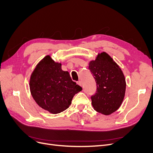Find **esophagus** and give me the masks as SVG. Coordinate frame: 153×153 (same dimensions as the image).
Masks as SVG:
<instances>
[{
  "label": "esophagus",
  "instance_id": "obj_1",
  "mask_svg": "<svg viewBox=\"0 0 153 153\" xmlns=\"http://www.w3.org/2000/svg\"><path fill=\"white\" fill-rule=\"evenodd\" d=\"M77 84H79V85L81 86H82V82H81V81H77Z\"/></svg>",
  "mask_w": 153,
  "mask_h": 153
}]
</instances>
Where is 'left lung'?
<instances>
[{"mask_svg":"<svg viewBox=\"0 0 153 153\" xmlns=\"http://www.w3.org/2000/svg\"><path fill=\"white\" fill-rule=\"evenodd\" d=\"M89 69L97 83V91L91 97L93 108L101 114L110 115L119 108L125 97L123 74L105 52L99 53L95 60L89 62Z\"/></svg>","mask_w":153,"mask_h":153,"instance_id":"obj_1","label":"left lung"}]
</instances>
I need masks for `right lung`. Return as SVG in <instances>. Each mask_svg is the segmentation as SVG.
<instances>
[{"mask_svg":"<svg viewBox=\"0 0 153 153\" xmlns=\"http://www.w3.org/2000/svg\"><path fill=\"white\" fill-rule=\"evenodd\" d=\"M30 88L36 103L53 114L69 108L74 96L82 89L72 80L69 72L62 70L61 64L55 62L49 55L33 72Z\"/></svg>","mask_w":153,"mask_h":153,"instance_id":"obj_1","label":"right lung"}]
</instances>
